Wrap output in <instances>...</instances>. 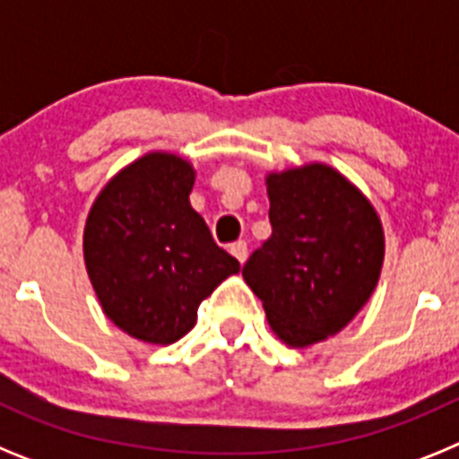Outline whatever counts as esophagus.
Segmentation results:
<instances>
[{
  "label": "esophagus",
  "mask_w": 459,
  "mask_h": 459,
  "mask_svg": "<svg viewBox=\"0 0 459 459\" xmlns=\"http://www.w3.org/2000/svg\"><path fill=\"white\" fill-rule=\"evenodd\" d=\"M230 253L234 255V257L238 259V262H246V257H248V243L246 241H234L232 246H230Z\"/></svg>",
  "instance_id": "obj_1"
}]
</instances>
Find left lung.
I'll return each instance as SVG.
<instances>
[{
    "mask_svg": "<svg viewBox=\"0 0 459 459\" xmlns=\"http://www.w3.org/2000/svg\"><path fill=\"white\" fill-rule=\"evenodd\" d=\"M273 232L243 264L273 333L291 347L335 335L366 306L384 230L366 195L322 163L266 177Z\"/></svg>",
    "mask_w": 459,
    "mask_h": 459,
    "instance_id": "1",
    "label": "left lung"
}]
</instances>
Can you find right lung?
<instances>
[{"label": "right lung", "mask_w": 459, "mask_h": 459, "mask_svg": "<svg viewBox=\"0 0 459 459\" xmlns=\"http://www.w3.org/2000/svg\"><path fill=\"white\" fill-rule=\"evenodd\" d=\"M193 184L188 160L153 152L121 169L89 211V280L105 315L142 342L184 338L200 303L241 269L190 206Z\"/></svg>", "instance_id": "obj_1"}]
</instances>
